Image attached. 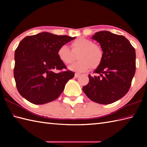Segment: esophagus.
I'll return each instance as SVG.
<instances>
[{"label":"esophagus","mask_w":147,"mask_h":147,"mask_svg":"<svg viewBox=\"0 0 147 147\" xmlns=\"http://www.w3.org/2000/svg\"><path fill=\"white\" fill-rule=\"evenodd\" d=\"M80 76V74L79 73H75V74H74V77L75 78H78Z\"/></svg>","instance_id":"obj_1"}]
</instances>
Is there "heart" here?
Segmentation results:
<instances>
[{"label":"heart","mask_w":147,"mask_h":147,"mask_svg":"<svg viewBox=\"0 0 147 147\" xmlns=\"http://www.w3.org/2000/svg\"><path fill=\"white\" fill-rule=\"evenodd\" d=\"M71 51L66 45H62L57 50L59 60L64 64H70L76 59H80L69 67L72 71H86L92 67H98L104 58V52L99 45L86 38H77L71 43Z\"/></svg>","instance_id":"obj_1"}]
</instances>
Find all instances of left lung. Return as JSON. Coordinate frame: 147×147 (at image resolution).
<instances>
[{
	"mask_svg": "<svg viewBox=\"0 0 147 147\" xmlns=\"http://www.w3.org/2000/svg\"><path fill=\"white\" fill-rule=\"evenodd\" d=\"M92 38L99 42L104 58L83 91L91 100L100 104H112L129 91L136 70V53L123 35L107 31L96 33Z\"/></svg>",
	"mask_w": 147,
	"mask_h": 147,
	"instance_id": "left-lung-1",
	"label": "left lung"
}]
</instances>
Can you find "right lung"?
I'll list each match as a JSON object with an SVG mask.
<instances>
[{"mask_svg": "<svg viewBox=\"0 0 147 147\" xmlns=\"http://www.w3.org/2000/svg\"><path fill=\"white\" fill-rule=\"evenodd\" d=\"M76 37L43 32L27 36L15 51L14 77L20 94L34 104H43L57 98L74 73L66 69L57 52ZM54 70L61 71L58 74Z\"/></svg>", "mask_w": 147, "mask_h": 147, "instance_id": "add662e5", "label": "right lung"}]
</instances>
